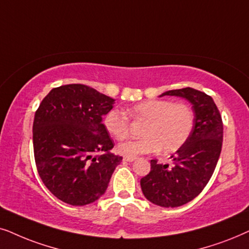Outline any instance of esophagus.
<instances>
[{"label":"esophagus","mask_w":249,"mask_h":249,"mask_svg":"<svg viewBox=\"0 0 249 249\" xmlns=\"http://www.w3.org/2000/svg\"><path fill=\"white\" fill-rule=\"evenodd\" d=\"M135 159H137V157H131V156H124V157H123V160L124 161H134Z\"/></svg>","instance_id":"1"}]
</instances>
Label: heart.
Wrapping results in <instances>:
<instances>
[{
	"instance_id": "b5f03b06",
	"label": "heart",
	"mask_w": 249,
	"mask_h": 249,
	"mask_svg": "<svg viewBox=\"0 0 249 249\" xmlns=\"http://www.w3.org/2000/svg\"><path fill=\"white\" fill-rule=\"evenodd\" d=\"M134 121L144 122L141 133L144 137L123 142L117 147L119 154L137 156L161 149L164 152L177 151L190 137L195 124V112L185 102L166 99H150L131 108ZM131 122L124 111L114 108L104 117L106 131L117 140L127 137Z\"/></svg>"
}]
</instances>
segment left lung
<instances>
[{
    "label": "left lung",
    "mask_w": 249,
    "mask_h": 249,
    "mask_svg": "<svg viewBox=\"0 0 249 249\" xmlns=\"http://www.w3.org/2000/svg\"><path fill=\"white\" fill-rule=\"evenodd\" d=\"M192 104L195 124L187 142L171 156V164L151 159V170L141 178L144 197L161 207H178L203 191L216 167L223 142V123L212 97L191 88L165 92Z\"/></svg>",
    "instance_id": "left-lung-1"
}]
</instances>
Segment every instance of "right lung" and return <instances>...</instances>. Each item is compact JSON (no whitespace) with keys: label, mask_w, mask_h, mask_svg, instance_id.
Here are the masks:
<instances>
[{"label":"right lung","mask_w":249,"mask_h":249,"mask_svg":"<svg viewBox=\"0 0 249 249\" xmlns=\"http://www.w3.org/2000/svg\"><path fill=\"white\" fill-rule=\"evenodd\" d=\"M114 99L83 84L52 89L35 112L33 147L38 175L58 199L84 206L107 190L122 157L111 154L102 117Z\"/></svg>","instance_id":"right-lung-1"}]
</instances>
